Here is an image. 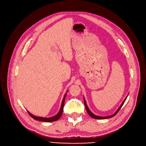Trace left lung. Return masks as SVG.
Segmentation results:
<instances>
[{"mask_svg": "<svg viewBox=\"0 0 146 146\" xmlns=\"http://www.w3.org/2000/svg\"><path fill=\"white\" fill-rule=\"evenodd\" d=\"M127 96L125 98V99H124V101H123V102L122 103V104L120 105V106L119 107V108L117 110V111L115 112L112 115H111V116H108V117H99V116H97V115H94L93 113H92L91 112H90V111L89 110V109L88 108V106H87V105H86V101H85V99H84V104H85V108H86V111H87V112L88 113V114L91 117H92L93 118H95V119H107V118H111V117H114L115 115H117V113L118 112V111H119V110L121 109V108L122 107V106L123 105V104H124V102H125V100H126V99H127Z\"/></svg>", "mask_w": 146, "mask_h": 146, "instance_id": "left-lung-1", "label": "left lung"}]
</instances>
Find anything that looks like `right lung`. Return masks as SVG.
<instances>
[{
    "mask_svg": "<svg viewBox=\"0 0 146 146\" xmlns=\"http://www.w3.org/2000/svg\"><path fill=\"white\" fill-rule=\"evenodd\" d=\"M66 94L64 95V96L63 98V101H62V104H61V108L60 110V111L58 112V113L56 115L52 117H50V118H42V117H36L33 115L31 113H30L28 111V113L29 115L31 117L33 118H34L35 120H38V121H43V122H53V121H56L57 120H58L61 116V115L63 113V108H64V100L66 98Z\"/></svg>",
    "mask_w": 146,
    "mask_h": 146,
    "instance_id": "obj_1",
    "label": "right lung"
}]
</instances>
